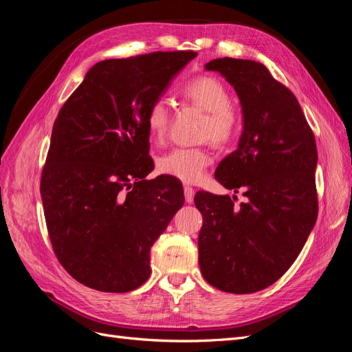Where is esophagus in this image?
<instances>
[{
  "label": "esophagus",
  "instance_id": "esophagus-1",
  "mask_svg": "<svg viewBox=\"0 0 352 352\" xmlns=\"http://www.w3.org/2000/svg\"><path fill=\"white\" fill-rule=\"evenodd\" d=\"M184 194H185V199H186V202H192V201H194V195H195V190H194V188L185 186V188H184Z\"/></svg>",
  "mask_w": 352,
  "mask_h": 352
}]
</instances>
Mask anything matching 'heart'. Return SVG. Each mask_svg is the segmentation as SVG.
Segmentation results:
<instances>
[{
  "label": "heart",
  "instance_id": "heart-1",
  "mask_svg": "<svg viewBox=\"0 0 352 352\" xmlns=\"http://www.w3.org/2000/svg\"><path fill=\"white\" fill-rule=\"evenodd\" d=\"M182 98L198 110L207 113L202 123L201 138L210 140L216 146H226L239 132L241 119L230 104L232 97L225 83L212 76H197L180 88ZM145 126L150 138L162 142L168 127V109L163 100H154L145 111ZM211 163L204 148H175L158 160V170L182 182L195 184L202 179Z\"/></svg>",
  "mask_w": 352,
  "mask_h": 352
}]
</instances>
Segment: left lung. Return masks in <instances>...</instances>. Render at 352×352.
<instances>
[{
    "label": "left lung",
    "instance_id": "obj_1",
    "mask_svg": "<svg viewBox=\"0 0 352 352\" xmlns=\"http://www.w3.org/2000/svg\"><path fill=\"white\" fill-rule=\"evenodd\" d=\"M206 69L225 76L242 104L239 146L214 177L247 199L195 194L199 269L220 291L251 294L282 278L314 228L316 140L295 95L261 63L225 57Z\"/></svg>",
    "mask_w": 352,
    "mask_h": 352
}]
</instances>
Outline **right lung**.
<instances>
[{"label": "right lung", "mask_w": 352, "mask_h": 352, "mask_svg": "<svg viewBox=\"0 0 352 352\" xmlns=\"http://www.w3.org/2000/svg\"><path fill=\"white\" fill-rule=\"evenodd\" d=\"M195 51H155L92 66L54 122L41 198L52 250L79 283L129 292L150 278V251L176 211V177L154 163L145 111Z\"/></svg>", "instance_id": "right-lung-1"}]
</instances>
